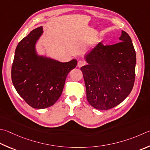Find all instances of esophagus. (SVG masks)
I'll use <instances>...</instances> for the list:
<instances>
[{
  "label": "esophagus",
  "instance_id": "1",
  "mask_svg": "<svg viewBox=\"0 0 150 150\" xmlns=\"http://www.w3.org/2000/svg\"><path fill=\"white\" fill-rule=\"evenodd\" d=\"M85 64H84V62H83V61H82V60H80V61H79L78 62V64H77V66H78V67H83L84 65Z\"/></svg>",
  "mask_w": 150,
  "mask_h": 150
}]
</instances>
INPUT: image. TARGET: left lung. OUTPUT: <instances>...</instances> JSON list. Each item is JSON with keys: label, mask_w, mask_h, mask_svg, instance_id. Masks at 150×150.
I'll return each mask as SVG.
<instances>
[{"label": "left lung", "mask_w": 150, "mask_h": 150, "mask_svg": "<svg viewBox=\"0 0 150 150\" xmlns=\"http://www.w3.org/2000/svg\"><path fill=\"white\" fill-rule=\"evenodd\" d=\"M119 40L108 46L100 42L86 54L87 65L81 68L87 100L98 110H107L119 105L134 86L137 62L134 46L124 31Z\"/></svg>", "instance_id": "obj_1"}]
</instances>
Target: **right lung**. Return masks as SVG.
<instances>
[{"mask_svg":"<svg viewBox=\"0 0 150 150\" xmlns=\"http://www.w3.org/2000/svg\"><path fill=\"white\" fill-rule=\"evenodd\" d=\"M43 34L40 26L18 43L12 67V81L19 95L36 109L54 105L63 91L67 75L77 66V59L61 62L40 54L37 44Z\"/></svg>","mask_w":150,"mask_h":150,"instance_id":"add662e5","label":"right lung"}]
</instances>
